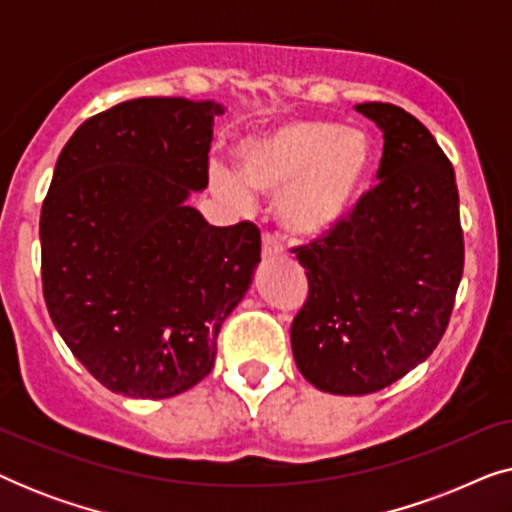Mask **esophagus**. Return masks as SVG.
Wrapping results in <instances>:
<instances>
[{
	"label": "esophagus",
	"mask_w": 512,
	"mask_h": 512,
	"mask_svg": "<svg viewBox=\"0 0 512 512\" xmlns=\"http://www.w3.org/2000/svg\"><path fill=\"white\" fill-rule=\"evenodd\" d=\"M282 244H279L275 237H272L270 233H265L263 235V247H261V254H263V258L265 261H270V258H277V256H282Z\"/></svg>",
	"instance_id": "obj_1"
}]
</instances>
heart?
Wrapping results in <instances>:
<instances>
[{
    "instance_id": "b5f03b06",
    "label": "heart",
    "mask_w": 512,
    "mask_h": 512,
    "mask_svg": "<svg viewBox=\"0 0 512 512\" xmlns=\"http://www.w3.org/2000/svg\"><path fill=\"white\" fill-rule=\"evenodd\" d=\"M235 160L237 177L216 174V191L237 207H247L251 193L277 198L279 228L291 240L314 242L354 212L373 167V146L342 123L289 121L244 139Z\"/></svg>"
}]
</instances>
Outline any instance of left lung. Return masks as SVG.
<instances>
[{
    "instance_id": "8db88e82",
    "label": "left lung",
    "mask_w": 512,
    "mask_h": 512,
    "mask_svg": "<svg viewBox=\"0 0 512 512\" xmlns=\"http://www.w3.org/2000/svg\"><path fill=\"white\" fill-rule=\"evenodd\" d=\"M384 132L377 179L349 219L293 249L307 300L291 324L293 359L338 396L380 391L443 338L464 272L454 167L429 128L387 102L356 104Z\"/></svg>"
}]
</instances>
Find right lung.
I'll list each match as a JSON object with an SVG mask.
<instances>
[{
    "label": "right lung",
    "mask_w": 512,
    "mask_h": 512,
    "mask_svg": "<svg viewBox=\"0 0 512 512\" xmlns=\"http://www.w3.org/2000/svg\"><path fill=\"white\" fill-rule=\"evenodd\" d=\"M221 104L139 97L69 137L41 205V286L55 328L116 394L170 398L205 380L258 261L254 223L188 207L209 181Z\"/></svg>",
    "instance_id": "obj_1"
}]
</instances>
